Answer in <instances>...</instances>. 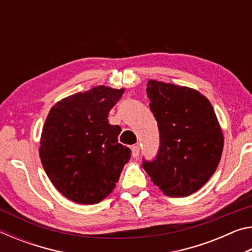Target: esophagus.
<instances>
[{
	"mask_svg": "<svg viewBox=\"0 0 252 252\" xmlns=\"http://www.w3.org/2000/svg\"><path fill=\"white\" fill-rule=\"evenodd\" d=\"M140 155V148L139 146H133L132 147V157L138 158Z\"/></svg>",
	"mask_w": 252,
	"mask_h": 252,
	"instance_id": "esophagus-1",
	"label": "esophagus"
}]
</instances>
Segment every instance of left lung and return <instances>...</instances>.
<instances>
[{"instance_id":"left-lung-1","label":"left lung","mask_w":252,"mask_h":252,"mask_svg":"<svg viewBox=\"0 0 252 252\" xmlns=\"http://www.w3.org/2000/svg\"><path fill=\"white\" fill-rule=\"evenodd\" d=\"M147 94L158 122L160 146L142 167L169 197L198 191L218 167L223 135L206 96L187 87L149 80Z\"/></svg>"}]
</instances>
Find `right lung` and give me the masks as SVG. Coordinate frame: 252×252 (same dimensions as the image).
Returning <instances> with one entry per match:
<instances>
[{
  "label": "right lung",
  "mask_w": 252,
  "mask_h": 252,
  "mask_svg": "<svg viewBox=\"0 0 252 252\" xmlns=\"http://www.w3.org/2000/svg\"><path fill=\"white\" fill-rule=\"evenodd\" d=\"M125 90L99 85L59 101L41 135L40 158L53 186L81 204L101 202L112 192L131 150L118 142L121 127L110 110Z\"/></svg>",
  "instance_id": "1"
}]
</instances>
